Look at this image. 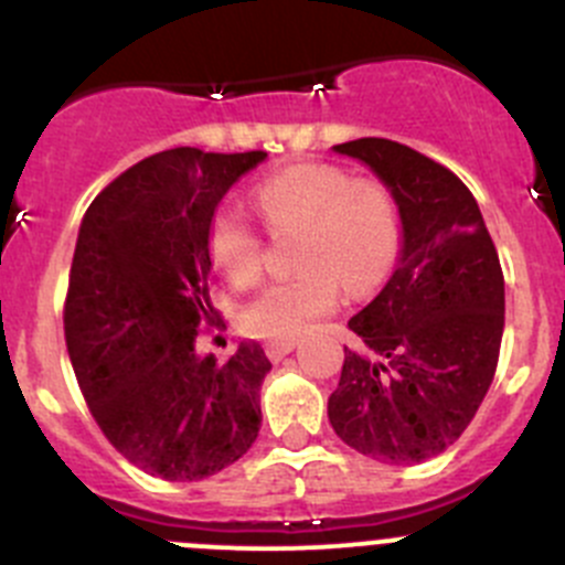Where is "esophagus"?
I'll list each match as a JSON object with an SVG mask.
<instances>
[{
	"instance_id": "esophagus-1",
	"label": "esophagus",
	"mask_w": 565,
	"mask_h": 565,
	"mask_svg": "<svg viewBox=\"0 0 565 565\" xmlns=\"http://www.w3.org/2000/svg\"><path fill=\"white\" fill-rule=\"evenodd\" d=\"M295 350V342H270L267 344V355H270L273 361H281L284 355H289Z\"/></svg>"
}]
</instances>
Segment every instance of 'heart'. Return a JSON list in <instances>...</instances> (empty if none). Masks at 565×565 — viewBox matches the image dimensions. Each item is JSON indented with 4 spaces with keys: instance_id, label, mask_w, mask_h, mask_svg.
<instances>
[{
    "instance_id": "1",
    "label": "heart",
    "mask_w": 565,
    "mask_h": 565,
    "mask_svg": "<svg viewBox=\"0 0 565 565\" xmlns=\"http://www.w3.org/2000/svg\"><path fill=\"white\" fill-rule=\"evenodd\" d=\"M250 201L270 232H300L298 276L265 284L239 309V326L250 337L295 342L337 309L342 284L348 292L366 295L397 262V204L375 179H350L328 162H298L256 184ZM206 254L237 287L259 276L262 239L232 206L210 217Z\"/></svg>"
}]
</instances>
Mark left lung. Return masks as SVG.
<instances>
[{"label": "left lung", "mask_w": 565, "mask_h": 565, "mask_svg": "<svg viewBox=\"0 0 565 565\" xmlns=\"http://www.w3.org/2000/svg\"><path fill=\"white\" fill-rule=\"evenodd\" d=\"M370 168L397 204V267L348 320L328 397L339 439L372 461L411 467L441 456L467 430L500 359L505 281L467 184L439 162L383 137L333 146Z\"/></svg>", "instance_id": "8db88e82"}]
</instances>
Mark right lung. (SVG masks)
<instances>
[{"label": "right lung", "mask_w": 565, "mask_h": 565, "mask_svg": "<svg viewBox=\"0 0 565 565\" xmlns=\"http://www.w3.org/2000/svg\"><path fill=\"white\" fill-rule=\"evenodd\" d=\"M265 151H160L87 206L71 262L65 344L109 445L162 480H201L250 450L270 359L239 342L226 361L199 355L210 300L206 226Z\"/></svg>", "instance_id": "right-lung-1"}]
</instances>
